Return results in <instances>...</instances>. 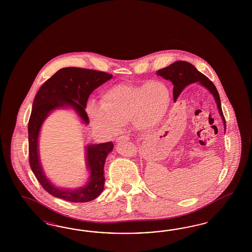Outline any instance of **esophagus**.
I'll return each mask as SVG.
<instances>
[{
	"label": "esophagus",
	"mask_w": 252,
	"mask_h": 252,
	"mask_svg": "<svg viewBox=\"0 0 252 252\" xmlns=\"http://www.w3.org/2000/svg\"><path fill=\"white\" fill-rule=\"evenodd\" d=\"M129 140V137L128 136H121V137H118L117 139H116V142L117 143H120V142H123V141H128Z\"/></svg>",
	"instance_id": "1"
}]
</instances>
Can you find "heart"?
<instances>
[{
	"mask_svg": "<svg viewBox=\"0 0 252 252\" xmlns=\"http://www.w3.org/2000/svg\"><path fill=\"white\" fill-rule=\"evenodd\" d=\"M171 105V92L160 80L139 84H117L108 89L98 103L92 100L87 114L94 126L115 133L130 121L135 129L150 133L156 129Z\"/></svg>",
	"mask_w": 252,
	"mask_h": 252,
	"instance_id": "obj_1",
	"label": "heart"
}]
</instances>
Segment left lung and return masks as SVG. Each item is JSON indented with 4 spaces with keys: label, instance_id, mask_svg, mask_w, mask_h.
<instances>
[{
    "label": "left lung",
    "instance_id": "obj_1",
    "mask_svg": "<svg viewBox=\"0 0 252 252\" xmlns=\"http://www.w3.org/2000/svg\"><path fill=\"white\" fill-rule=\"evenodd\" d=\"M157 75L163 77L166 80L171 81L172 84L174 85L173 94H174L175 102L177 98L180 96L181 92H183L189 85L198 83L202 87H204L214 96V100L217 104L219 115L221 116V120L223 123V127L225 132L226 129L225 119L221 111V99H220L219 93L216 90V87L207 76L198 71L194 65H192L188 62L176 61L164 68L158 70Z\"/></svg>",
    "mask_w": 252,
    "mask_h": 252
}]
</instances>
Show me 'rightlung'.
Listing matches in <instances>:
<instances>
[{"label": "right lung", "instance_id": "obj_1", "mask_svg": "<svg viewBox=\"0 0 252 252\" xmlns=\"http://www.w3.org/2000/svg\"><path fill=\"white\" fill-rule=\"evenodd\" d=\"M113 77L105 72L91 69L66 67L57 71L40 87L33 101L29 121L30 164L33 174L49 194L71 202H88L99 196L104 188V163L114 149L112 142L89 144L85 147L86 166L90 173L82 187L59 188L46 176L39 159L38 137L46 118L55 110L71 109L82 122L90 120L85 109L94 90Z\"/></svg>", "mask_w": 252, "mask_h": 252}]
</instances>
